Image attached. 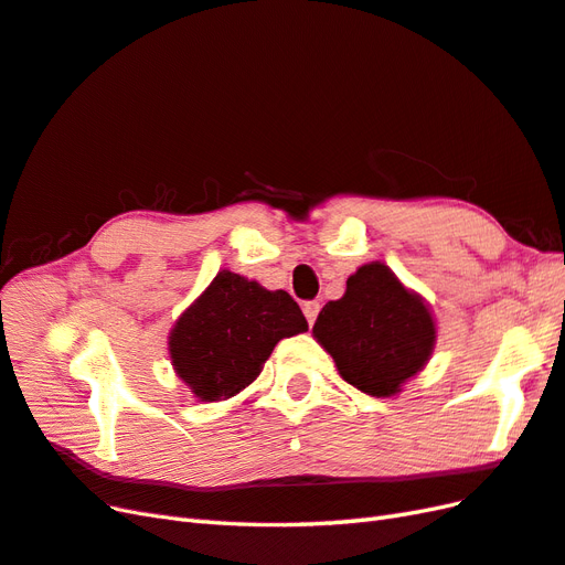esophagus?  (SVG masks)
Wrapping results in <instances>:
<instances>
[{"mask_svg": "<svg viewBox=\"0 0 565 565\" xmlns=\"http://www.w3.org/2000/svg\"><path fill=\"white\" fill-rule=\"evenodd\" d=\"M302 315H306L308 324H315L317 315H320V302H317V300H310V302H306V306H302Z\"/></svg>", "mask_w": 565, "mask_h": 565, "instance_id": "34e87169", "label": "esophagus"}]
</instances>
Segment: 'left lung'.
<instances>
[{"label": "left lung", "mask_w": 565, "mask_h": 565, "mask_svg": "<svg viewBox=\"0 0 565 565\" xmlns=\"http://www.w3.org/2000/svg\"><path fill=\"white\" fill-rule=\"evenodd\" d=\"M312 337L334 358L345 382L367 396L388 398L429 363L437 322L427 300L377 259L358 267L345 294L327 302Z\"/></svg>", "instance_id": "left-lung-1"}]
</instances>
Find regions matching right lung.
Returning a JSON list of instances; mask_svg holds the SVG:
<instances>
[{
  "label": "right lung",
  "mask_w": 565,
  "mask_h": 565,
  "mask_svg": "<svg viewBox=\"0 0 565 565\" xmlns=\"http://www.w3.org/2000/svg\"><path fill=\"white\" fill-rule=\"evenodd\" d=\"M302 331L306 317L286 291L222 269L173 322L169 358L198 401H226L259 377L274 345Z\"/></svg>",
  "instance_id": "obj_1"
}]
</instances>
